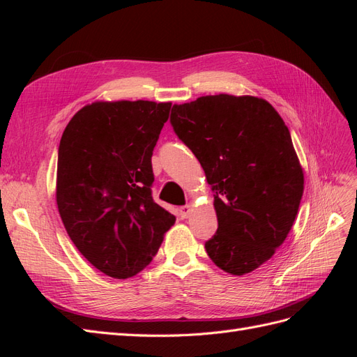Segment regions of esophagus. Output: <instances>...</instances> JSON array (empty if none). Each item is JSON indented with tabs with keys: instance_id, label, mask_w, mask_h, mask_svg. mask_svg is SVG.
I'll return each instance as SVG.
<instances>
[{
	"instance_id": "esophagus-1",
	"label": "esophagus",
	"mask_w": 357,
	"mask_h": 357,
	"mask_svg": "<svg viewBox=\"0 0 357 357\" xmlns=\"http://www.w3.org/2000/svg\"><path fill=\"white\" fill-rule=\"evenodd\" d=\"M192 207H190V205H185V207H180L178 208V215H180V218L181 219H188L189 218V215L192 214Z\"/></svg>"
}]
</instances>
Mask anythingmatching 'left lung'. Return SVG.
<instances>
[{"label": "left lung", "instance_id": "obj_1", "mask_svg": "<svg viewBox=\"0 0 357 357\" xmlns=\"http://www.w3.org/2000/svg\"><path fill=\"white\" fill-rule=\"evenodd\" d=\"M169 122L213 190L219 226L205 250L232 275L255 271L284 243L304 192L289 128L268 101L228 93L174 104Z\"/></svg>", "mask_w": 357, "mask_h": 357}]
</instances>
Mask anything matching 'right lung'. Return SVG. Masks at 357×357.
Masks as SVG:
<instances>
[{
  "label": "right lung",
  "instance_id": "1",
  "mask_svg": "<svg viewBox=\"0 0 357 357\" xmlns=\"http://www.w3.org/2000/svg\"><path fill=\"white\" fill-rule=\"evenodd\" d=\"M171 102L98 101L73 116L58 150L56 204L77 250L113 278L152 262L176 218L152 198V155Z\"/></svg>",
  "mask_w": 357,
  "mask_h": 357
}]
</instances>
